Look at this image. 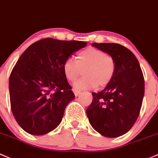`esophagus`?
Instances as JSON below:
<instances>
[{
  "label": "esophagus",
  "mask_w": 158,
  "mask_h": 158,
  "mask_svg": "<svg viewBox=\"0 0 158 158\" xmlns=\"http://www.w3.org/2000/svg\"><path fill=\"white\" fill-rule=\"evenodd\" d=\"M73 92H74V94H75V96H78L79 95V94H80V91H78V90H76V89H73Z\"/></svg>",
  "instance_id": "34e87169"
}]
</instances>
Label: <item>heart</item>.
<instances>
[{
	"mask_svg": "<svg viewBox=\"0 0 158 158\" xmlns=\"http://www.w3.org/2000/svg\"><path fill=\"white\" fill-rule=\"evenodd\" d=\"M81 70L83 77L73 84L76 90L91 89L98 85L104 86L110 83L116 73L114 58L106 55L101 50L89 48L78 54L76 61L67 58L63 64V71L66 79L70 82L76 80Z\"/></svg>",
	"mask_w": 158,
	"mask_h": 158,
	"instance_id": "b5f03b06",
	"label": "heart"
}]
</instances>
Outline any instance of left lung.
<instances>
[{"label": "left lung", "instance_id": "obj_1", "mask_svg": "<svg viewBox=\"0 0 158 158\" xmlns=\"http://www.w3.org/2000/svg\"><path fill=\"white\" fill-rule=\"evenodd\" d=\"M92 46L114 58L116 73L104 90L93 92L86 110L93 129L101 135L116 138L133 127L140 113L145 93V79L133 53L115 43H93Z\"/></svg>", "mask_w": 158, "mask_h": 158}]
</instances>
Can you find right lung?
Returning a JSON list of instances; mask_svg holds the SVG:
<instances>
[{
  "mask_svg": "<svg viewBox=\"0 0 158 158\" xmlns=\"http://www.w3.org/2000/svg\"><path fill=\"white\" fill-rule=\"evenodd\" d=\"M87 43L48 38L31 44L19 58L9 79L11 110L16 122L31 135L54 130L75 98L63 64Z\"/></svg>",
  "mask_w": 158,
  "mask_h": 158,
  "instance_id": "1",
  "label": "right lung"
}]
</instances>
